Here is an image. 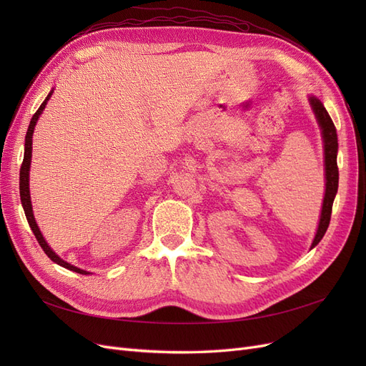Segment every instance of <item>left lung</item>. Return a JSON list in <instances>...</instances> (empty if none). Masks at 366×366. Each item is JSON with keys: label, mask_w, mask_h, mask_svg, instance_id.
Returning <instances> with one entry per match:
<instances>
[{"label": "left lung", "mask_w": 366, "mask_h": 366, "mask_svg": "<svg viewBox=\"0 0 366 366\" xmlns=\"http://www.w3.org/2000/svg\"><path fill=\"white\" fill-rule=\"evenodd\" d=\"M308 101H310V105H312V109L316 116L320 131H322L324 156H325V195H324L322 212H320L316 237L312 242V249H313L315 246L319 244V241L324 238L330 224L331 209H333V202H335V197L337 194V186H339V169H337V132H336L333 120H331L325 107L317 97L312 96Z\"/></svg>", "instance_id": "1"}]
</instances>
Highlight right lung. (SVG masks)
Returning <instances> with one entry per match:
<instances>
[{
    "mask_svg": "<svg viewBox=\"0 0 366 366\" xmlns=\"http://www.w3.org/2000/svg\"><path fill=\"white\" fill-rule=\"evenodd\" d=\"M53 90L49 93V96L46 97V101H44L41 104V107L38 108V112L33 114L31 120H30V125H29V129H27V134H26V143H24V160H23V164H21V171H19V195H21V203H23V207H24V212H26V217H27V221H29V226L31 229L33 234H35L39 246L42 247V250L46 252L47 257L53 261L56 262L59 265H62V267L69 269V270H73L76 273H81V274H88V272L82 270V269H77L74 267V265H71L70 262L61 259L56 253H54L50 246L47 244V241L44 239L41 230L36 224L35 221V217H33V210H31V200H30V191H29V171H30V162H31V136H33V131H35V125L36 122L39 119V116L42 114L44 108H46L47 105V101L50 99Z\"/></svg>",
    "mask_w": 366,
    "mask_h": 366,
    "instance_id": "add662e5",
    "label": "right lung"
}]
</instances>
